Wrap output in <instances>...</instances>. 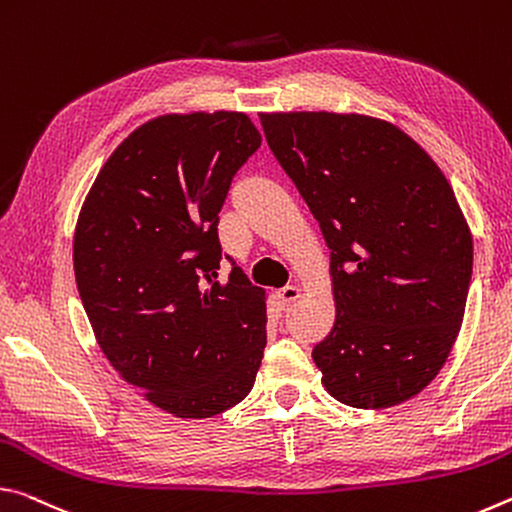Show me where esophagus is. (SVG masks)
I'll use <instances>...</instances> for the list:
<instances>
[{"instance_id": "obj_1", "label": "esophagus", "mask_w": 512, "mask_h": 512, "mask_svg": "<svg viewBox=\"0 0 512 512\" xmlns=\"http://www.w3.org/2000/svg\"><path fill=\"white\" fill-rule=\"evenodd\" d=\"M299 297H301V288L299 286H286V288H281L279 292H276V299H279L283 306L295 304Z\"/></svg>"}]
</instances>
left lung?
Returning a JSON list of instances; mask_svg holds the SVG:
<instances>
[{"mask_svg": "<svg viewBox=\"0 0 512 512\" xmlns=\"http://www.w3.org/2000/svg\"><path fill=\"white\" fill-rule=\"evenodd\" d=\"M331 249L335 322L313 360L333 399L390 408L429 385L463 324L472 231L433 158L360 113H261Z\"/></svg>", "mask_w": 512, "mask_h": 512, "instance_id": "left-lung-1", "label": "left lung"}]
</instances>
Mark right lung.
Segmentation results:
<instances>
[{
	"mask_svg": "<svg viewBox=\"0 0 512 512\" xmlns=\"http://www.w3.org/2000/svg\"><path fill=\"white\" fill-rule=\"evenodd\" d=\"M258 147L245 113L158 115L117 145L79 211L74 276L97 345L181 420L236 406L261 367L265 290L240 267L217 281V213Z\"/></svg>",
	"mask_w": 512,
	"mask_h": 512,
	"instance_id": "1",
	"label": "right lung"
}]
</instances>
